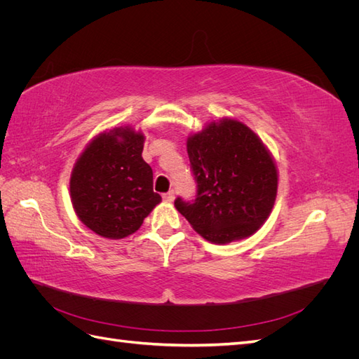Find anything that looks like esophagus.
<instances>
[{
    "label": "esophagus",
    "mask_w": 359,
    "mask_h": 359,
    "mask_svg": "<svg viewBox=\"0 0 359 359\" xmlns=\"http://www.w3.org/2000/svg\"><path fill=\"white\" fill-rule=\"evenodd\" d=\"M173 199H175V193H173V190L163 194V201L165 202H173Z\"/></svg>",
    "instance_id": "obj_1"
}]
</instances>
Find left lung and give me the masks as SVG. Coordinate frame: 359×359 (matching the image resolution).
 <instances>
[{"instance_id": "obj_1", "label": "left lung", "mask_w": 359, "mask_h": 359, "mask_svg": "<svg viewBox=\"0 0 359 359\" xmlns=\"http://www.w3.org/2000/svg\"><path fill=\"white\" fill-rule=\"evenodd\" d=\"M196 199L175 208L206 241L229 244L256 233L277 196L278 172L269 149L233 118L206 124L187 139Z\"/></svg>"}]
</instances>
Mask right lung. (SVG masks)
Instances as JSON below:
<instances>
[{
  "mask_svg": "<svg viewBox=\"0 0 359 359\" xmlns=\"http://www.w3.org/2000/svg\"><path fill=\"white\" fill-rule=\"evenodd\" d=\"M144 142V133L133 127H114L97 135L76 160L73 210L97 235L123 240L161 202L153 190V169L142 158Z\"/></svg>",
  "mask_w": 359,
  "mask_h": 359,
  "instance_id": "add662e5",
  "label": "right lung"
}]
</instances>
